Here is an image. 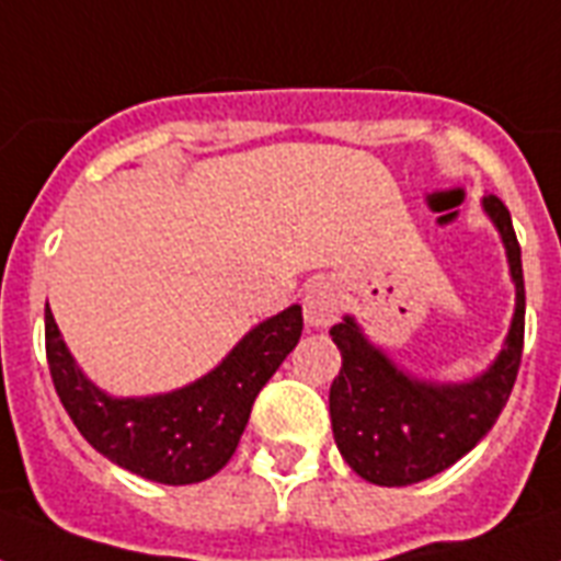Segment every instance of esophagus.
Returning a JSON list of instances; mask_svg holds the SVG:
<instances>
[{"mask_svg":"<svg viewBox=\"0 0 561 561\" xmlns=\"http://www.w3.org/2000/svg\"><path fill=\"white\" fill-rule=\"evenodd\" d=\"M302 308H306V325L308 329H325L341 317V294L329 279H314L306 288L302 297Z\"/></svg>","mask_w":561,"mask_h":561,"instance_id":"obj_1","label":"esophagus"}]
</instances>
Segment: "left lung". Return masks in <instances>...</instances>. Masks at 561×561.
Returning <instances> with one entry per match:
<instances>
[{
	"label": "left lung",
	"instance_id": "1",
	"mask_svg": "<svg viewBox=\"0 0 561 561\" xmlns=\"http://www.w3.org/2000/svg\"><path fill=\"white\" fill-rule=\"evenodd\" d=\"M483 211L504 241L515 285V311L497 358L469 381H427L401 369L369 341L352 314L332 325L343 367L332 381L329 413L337 451L375 486H410L469 454L501 416L524 350V271L513 218L495 194Z\"/></svg>",
	"mask_w": 561,
	"mask_h": 561
}]
</instances>
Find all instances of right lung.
I'll list each match as a JSON object with an SVG mask.
<instances>
[{"instance_id": "1", "label": "right lung", "mask_w": 561, "mask_h": 561, "mask_svg": "<svg viewBox=\"0 0 561 561\" xmlns=\"http://www.w3.org/2000/svg\"><path fill=\"white\" fill-rule=\"evenodd\" d=\"M299 334L302 308L290 306L253 325L218 367L180 390L110 396L75 364L46 302L48 369L75 427L110 462L169 486L201 483L227 466L255 396Z\"/></svg>"}]
</instances>
